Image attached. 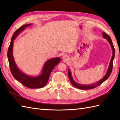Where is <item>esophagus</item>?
Segmentation results:
<instances>
[{"instance_id":"34e87169","label":"esophagus","mask_w":120,"mask_h":120,"mask_svg":"<svg viewBox=\"0 0 120 120\" xmlns=\"http://www.w3.org/2000/svg\"><path fill=\"white\" fill-rule=\"evenodd\" d=\"M62 58H63V59L64 60H66L67 59V56L66 55H63Z\"/></svg>"}]
</instances>
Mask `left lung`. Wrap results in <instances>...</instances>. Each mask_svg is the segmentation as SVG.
Instances as JSON below:
<instances>
[{"label": "left lung", "mask_w": 120, "mask_h": 120, "mask_svg": "<svg viewBox=\"0 0 120 120\" xmlns=\"http://www.w3.org/2000/svg\"><path fill=\"white\" fill-rule=\"evenodd\" d=\"M102 35H103V38L107 39V41H108L110 45H111V47H112V57L111 58V60H110V63H109L108 70H107V71L106 73V75L102 79H101L100 81L95 82V83H94V84H91V85H84L79 84V83H77V82H75L74 80H73L72 78V76H71V72H70V71L69 70V69H68V77L70 79V82H71V83L72 84V85L73 86L76 87V88H78V89H82V90L92 89H94L98 86H99L102 84V82H103L105 80H106V79H108L109 76H110V74H111L112 70L113 61V59H114V57H115V48H114V47H113L112 42V39H111V38H110V37L108 34H106L104 32H103Z\"/></svg>", "instance_id": "left-lung-1"}]
</instances>
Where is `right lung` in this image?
<instances>
[{
    "instance_id": "1",
    "label": "right lung",
    "mask_w": 120,
    "mask_h": 120,
    "mask_svg": "<svg viewBox=\"0 0 120 120\" xmlns=\"http://www.w3.org/2000/svg\"><path fill=\"white\" fill-rule=\"evenodd\" d=\"M30 24L23 25L21 26L19 29L15 31L11 38L10 45L8 47V57L11 72L15 79L27 88L31 89L41 88L44 87L47 84L52 71L54 67L59 64L61 59L59 57H58L48 60L45 63L43 67L41 75L36 77H31V76L27 75L18 69L15 62L13 55L14 41L19 33L22 32L26 27L30 26Z\"/></svg>"
}]
</instances>
